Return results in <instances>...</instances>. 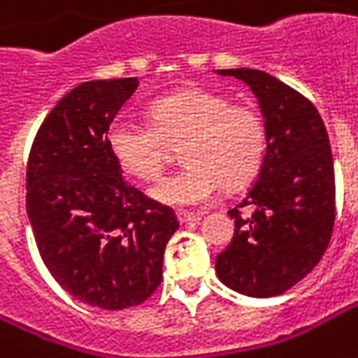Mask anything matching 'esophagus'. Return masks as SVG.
<instances>
[{"label": "esophagus", "instance_id": "obj_1", "mask_svg": "<svg viewBox=\"0 0 358 358\" xmlns=\"http://www.w3.org/2000/svg\"><path fill=\"white\" fill-rule=\"evenodd\" d=\"M180 224H188V222H196L200 219V215H194V213H186V210H178L176 213Z\"/></svg>", "mask_w": 358, "mask_h": 358}]
</instances>
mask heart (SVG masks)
<instances>
[{
    "label": "heart",
    "mask_w": 358,
    "mask_h": 358,
    "mask_svg": "<svg viewBox=\"0 0 358 358\" xmlns=\"http://www.w3.org/2000/svg\"><path fill=\"white\" fill-rule=\"evenodd\" d=\"M152 123L117 119L107 129V148L131 178H158L180 145L182 170L159 180L150 199L168 206H194L210 200L221 184L237 190L257 176L267 148L262 113L231 105L229 96L208 89H184L150 107Z\"/></svg>",
    "instance_id": "1"
}]
</instances>
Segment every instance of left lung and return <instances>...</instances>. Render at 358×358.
Wrapping results in <instances>:
<instances>
[{
    "mask_svg": "<svg viewBox=\"0 0 358 358\" xmlns=\"http://www.w3.org/2000/svg\"><path fill=\"white\" fill-rule=\"evenodd\" d=\"M249 85L267 127L257 182L229 210L231 245L217 255L222 284L251 298L280 296L324 255L334 227V166L316 107L275 76L255 69L217 71ZM250 210L243 215L241 208Z\"/></svg>",
    "mask_w": 358,
    "mask_h": 358,
    "instance_id": "1",
    "label": "left lung"
}]
</instances>
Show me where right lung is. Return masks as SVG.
Returning a JSON list of instances; mask_svg holds the SVG:
<instances>
[{"label":"right lung","instance_id":"right-lung-1","mask_svg":"<svg viewBox=\"0 0 358 358\" xmlns=\"http://www.w3.org/2000/svg\"><path fill=\"white\" fill-rule=\"evenodd\" d=\"M137 78L89 80L64 95L40 125L26 174V210L40 257L76 300L123 310L162 282L172 208L127 186L107 129Z\"/></svg>","mask_w":358,"mask_h":358}]
</instances>
